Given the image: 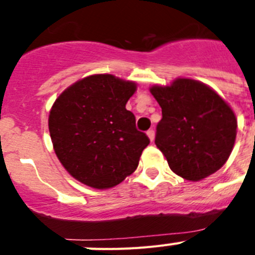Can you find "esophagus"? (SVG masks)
I'll list each match as a JSON object with an SVG mask.
<instances>
[{
	"instance_id": "34e87169",
	"label": "esophagus",
	"mask_w": 255,
	"mask_h": 255,
	"mask_svg": "<svg viewBox=\"0 0 255 255\" xmlns=\"http://www.w3.org/2000/svg\"><path fill=\"white\" fill-rule=\"evenodd\" d=\"M147 135H148V138L150 139V141L154 140V130L149 129V130H148V131H147Z\"/></svg>"
}]
</instances>
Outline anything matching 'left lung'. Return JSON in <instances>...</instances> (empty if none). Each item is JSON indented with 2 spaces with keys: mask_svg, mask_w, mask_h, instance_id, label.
Returning <instances> with one entry per match:
<instances>
[{
  "mask_svg": "<svg viewBox=\"0 0 255 255\" xmlns=\"http://www.w3.org/2000/svg\"><path fill=\"white\" fill-rule=\"evenodd\" d=\"M162 108L155 145L171 170L199 181L220 170L231 154L236 117L213 89L191 79H176L168 87H152Z\"/></svg>",
  "mask_w": 255,
  "mask_h": 255,
  "instance_id": "8db88e82",
  "label": "left lung"
}]
</instances>
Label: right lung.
I'll return each instance as SVG.
<instances>
[{
  "label": "right lung",
  "mask_w": 255,
  "mask_h": 255,
  "mask_svg": "<svg viewBox=\"0 0 255 255\" xmlns=\"http://www.w3.org/2000/svg\"><path fill=\"white\" fill-rule=\"evenodd\" d=\"M136 85L110 74L82 79L49 112L53 148L67 172L96 189L120 184L136 170L149 138L135 126L126 102Z\"/></svg>",
  "instance_id": "right-lung-1"
}]
</instances>
